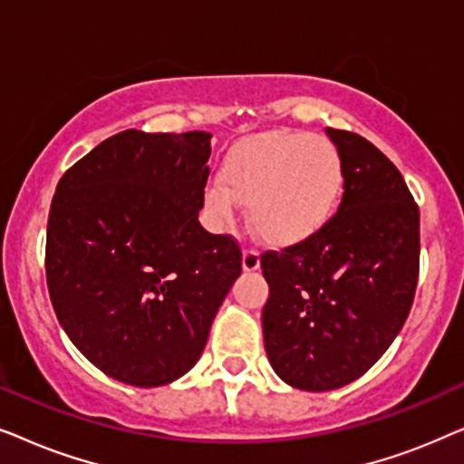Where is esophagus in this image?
I'll use <instances>...</instances> for the list:
<instances>
[{"label": "esophagus", "instance_id": "obj_1", "mask_svg": "<svg viewBox=\"0 0 464 464\" xmlns=\"http://www.w3.org/2000/svg\"><path fill=\"white\" fill-rule=\"evenodd\" d=\"M243 268L246 272H253L259 268V253L256 249H251V246L243 251Z\"/></svg>", "mask_w": 464, "mask_h": 464}]
</instances>
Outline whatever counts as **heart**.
<instances>
[{
    "instance_id": "heart-1",
    "label": "heart",
    "mask_w": 464,
    "mask_h": 464,
    "mask_svg": "<svg viewBox=\"0 0 464 464\" xmlns=\"http://www.w3.org/2000/svg\"><path fill=\"white\" fill-rule=\"evenodd\" d=\"M344 162L325 137L268 132L240 145L227 158L221 181L205 198L215 219H230L238 200L251 224L272 245L302 243L323 230L344 192Z\"/></svg>"
}]
</instances>
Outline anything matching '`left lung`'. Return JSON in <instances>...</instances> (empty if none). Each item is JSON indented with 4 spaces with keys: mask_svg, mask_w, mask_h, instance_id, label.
<instances>
[{
    "mask_svg": "<svg viewBox=\"0 0 464 464\" xmlns=\"http://www.w3.org/2000/svg\"><path fill=\"white\" fill-rule=\"evenodd\" d=\"M344 162L338 213L302 243L262 253L272 370L300 391L370 370L408 319L420 268V211L395 164L357 132L327 129Z\"/></svg>",
    "mask_w": 464,
    "mask_h": 464,
    "instance_id": "left-lung-1",
    "label": "left lung"
}]
</instances>
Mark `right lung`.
I'll return each instance as SVG.
<instances>
[{
	"label": "right lung",
	"mask_w": 464,
	"mask_h": 464,
	"mask_svg": "<svg viewBox=\"0 0 464 464\" xmlns=\"http://www.w3.org/2000/svg\"><path fill=\"white\" fill-rule=\"evenodd\" d=\"M211 132L122 130L65 170L46 232L56 319L94 367L130 386L181 378L243 270L200 226Z\"/></svg>",
	"instance_id": "add662e5"
}]
</instances>
